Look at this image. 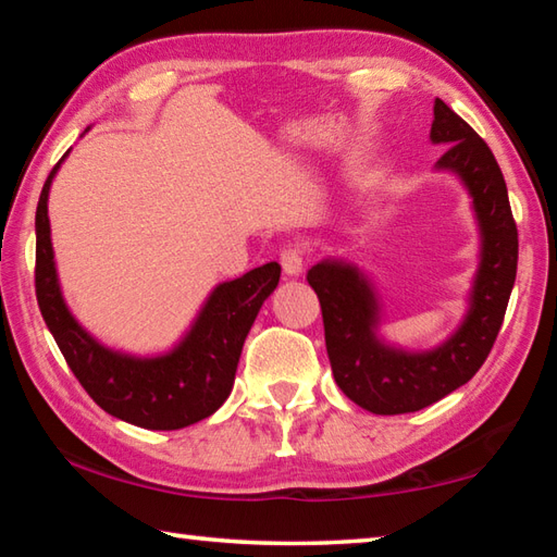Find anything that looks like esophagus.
<instances>
[{"mask_svg":"<svg viewBox=\"0 0 557 557\" xmlns=\"http://www.w3.org/2000/svg\"><path fill=\"white\" fill-rule=\"evenodd\" d=\"M305 260H307L305 250H301L299 245H287V248L280 252L282 270H285V275H289V277L301 275V270H305Z\"/></svg>","mask_w":557,"mask_h":557,"instance_id":"obj_1","label":"esophagus"}]
</instances>
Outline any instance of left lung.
Masks as SVG:
<instances>
[{"label": "left lung", "instance_id": "left-lung-1", "mask_svg": "<svg viewBox=\"0 0 557 557\" xmlns=\"http://www.w3.org/2000/svg\"><path fill=\"white\" fill-rule=\"evenodd\" d=\"M430 139L447 145L437 169L465 182L482 231V260L465 322L432 351L408 354L383 344L371 282L344 260H322L307 282L322 305L334 381L356 405L375 414L428 408L465 385L486 361L502 329L518 265V231L502 169L482 137L440 98Z\"/></svg>", "mask_w": 557, "mask_h": 557}]
</instances>
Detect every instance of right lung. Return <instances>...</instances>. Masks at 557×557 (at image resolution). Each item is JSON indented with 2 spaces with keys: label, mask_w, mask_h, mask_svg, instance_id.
I'll return each instance as SVG.
<instances>
[{
  "label": "right lung",
  "mask_w": 557,
  "mask_h": 557,
  "mask_svg": "<svg viewBox=\"0 0 557 557\" xmlns=\"http://www.w3.org/2000/svg\"><path fill=\"white\" fill-rule=\"evenodd\" d=\"M61 162L51 169L36 206L34 280L41 317L65 363L102 410L129 425L182 430L209 418L231 395L245 336L256 322L262 301L277 287L280 265L268 262L215 287L191 332L174 351L154 358L112 351L75 322L55 275L49 188Z\"/></svg>",
  "instance_id": "1"
}]
</instances>
